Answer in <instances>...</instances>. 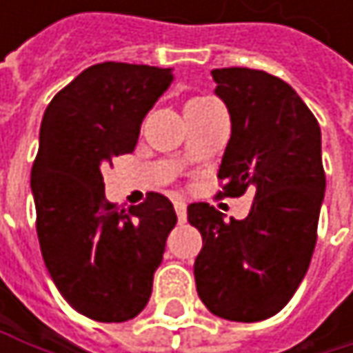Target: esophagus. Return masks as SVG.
<instances>
[{"instance_id": "34e87169", "label": "esophagus", "mask_w": 353, "mask_h": 353, "mask_svg": "<svg viewBox=\"0 0 353 353\" xmlns=\"http://www.w3.org/2000/svg\"><path fill=\"white\" fill-rule=\"evenodd\" d=\"M174 208H176V214L177 219H179V223H183L185 216H188V206H185V202H183V200H176V202H174Z\"/></svg>"}]
</instances>
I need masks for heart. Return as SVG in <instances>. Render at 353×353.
<instances>
[{
	"label": "heart",
	"mask_w": 353,
	"mask_h": 353,
	"mask_svg": "<svg viewBox=\"0 0 353 353\" xmlns=\"http://www.w3.org/2000/svg\"><path fill=\"white\" fill-rule=\"evenodd\" d=\"M208 100H214V98H208V96H200V98H192V100H188V106H194V104H202V102H208Z\"/></svg>",
	"instance_id": "b5f03b06"
}]
</instances>
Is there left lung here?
<instances>
[{"mask_svg": "<svg viewBox=\"0 0 353 353\" xmlns=\"http://www.w3.org/2000/svg\"><path fill=\"white\" fill-rule=\"evenodd\" d=\"M216 96L231 114L221 196L253 192L243 221L206 202L188 206L202 235L196 290L216 317L253 323L280 313L303 282L317 245L325 172L321 128L280 77L247 67L214 69Z\"/></svg>", "mask_w": 353, "mask_h": 353, "instance_id": "8db88e82", "label": "left lung"}]
</instances>
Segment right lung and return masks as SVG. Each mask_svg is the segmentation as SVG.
Masks as SVG:
<instances>
[{
  "label": "right lung",
  "instance_id": "right-lung-1",
  "mask_svg": "<svg viewBox=\"0 0 353 353\" xmlns=\"http://www.w3.org/2000/svg\"><path fill=\"white\" fill-rule=\"evenodd\" d=\"M172 79L161 67L92 65L50 100L40 124L30 177L40 251L63 299L100 323L145 309L177 223L157 192L128 210L108 202L102 177L114 157L134 151L143 118Z\"/></svg>",
  "mask_w": 353,
  "mask_h": 353
}]
</instances>
